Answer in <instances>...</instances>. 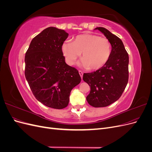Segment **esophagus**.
Returning <instances> with one entry per match:
<instances>
[{
    "label": "esophagus",
    "mask_w": 152,
    "mask_h": 152,
    "mask_svg": "<svg viewBox=\"0 0 152 152\" xmlns=\"http://www.w3.org/2000/svg\"><path fill=\"white\" fill-rule=\"evenodd\" d=\"M79 74H80L81 78L82 79V77H83V72H82L81 70H79Z\"/></svg>",
    "instance_id": "esophagus-1"
}]
</instances>
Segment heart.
I'll return each instance as SVG.
<instances>
[{
	"label": "heart",
	"mask_w": 152,
	"mask_h": 152,
	"mask_svg": "<svg viewBox=\"0 0 152 152\" xmlns=\"http://www.w3.org/2000/svg\"><path fill=\"white\" fill-rule=\"evenodd\" d=\"M62 51L69 65H74L82 53L80 65L91 70H97L108 62L112 45L107 38L87 34L77 36L72 42H65L62 45Z\"/></svg>",
	"instance_id": "1"
}]
</instances>
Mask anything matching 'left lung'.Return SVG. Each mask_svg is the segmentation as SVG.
Masks as SVG:
<instances>
[{
  "label": "left lung",
  "mask_w": 152,
  "mask_h": 152,
  "mask_svg": "<svg viewBox=\"0 0 152 152\" xmlns=\"http://www.w3.org/2000/svg\"><path fill=\"white\" fill-rule=\"evenodd\" d=\"M111 43L112 52L108 62L96 72L84 73L83 80L91 87L86 97L92 107H105L118 100L127 84L129 55L122 41L103 27H97Z\"/></svg>",
  "instance_id": "1"
}]
</instances>
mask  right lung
<instances>
[{"instance_id":"1","label":"right lung","mask_w":152,"mask_h":152,"mask_svg":"<svg viewBox=\"0 0 152 152\" xmlns=\"http://www.w3.org/2000/svg\"><path fill=\"white\" fill-rule=\"evenodd\" d=\"M68 36L65 30L48 27L32 39L25 57V77L35 98L55 109L67 107L71 91L81 81L79 71L63 56Z\"/></svg>"}]
</instances>
